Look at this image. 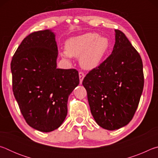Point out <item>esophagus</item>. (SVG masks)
<instances>
[{"label":"esophagus","instance_id":"34e87169","mask_svg":"<svg viewBox=\"0 0 158 158\" xmlns=\"http://www.w3.org/2000/svg\"><path fill=\"white\" fill-rule=\"evenodd\" d=\"M84 77H85V74H84V73H82V72H79V77L80 84H82L83 79H84Z\"/></svg>","mask_w":158,"mask_h":158}]
</instances>
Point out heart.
<instances>
[{"instance_id":"1","label":"heart","mask_w":158,"mask_h":158,"mask_svg":"<svg viewBox=\"0 0 158 158\" xmlns=\"http://www.w3.org/2000/svg\"><path fill=\"white\" fill-rule=\"evenodd\" d=\"M109 47L107 37L99 36L95 33H87L68 39L65 42V50L61 51L60 55L67 60L72 57L79 58L83 68L93 69L100 65Z\"/></svg>"}]
</instances>
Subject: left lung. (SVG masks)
<instances>
[{
  "label": "left lung",
  "mask_w": 158,
  "mask_h": 158,
  "mask_svg": "<svg viewBox=\"0 0 158 158\" xmlns=\"http://www.w3.org/2000/svg\"><path fill=\"white\" fill-rule=\"evenodd\" d=\"M143 83L140 55L123 32L115 30L111 55L82 82L98 125L115 130L129 123L137 109Z\"/></svg>",
  "instance_id": "1"
}]
</instances>
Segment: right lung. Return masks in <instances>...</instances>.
I'll return each mask as SVG.
<instances>
[{"label":"right lung","mask_w":158,"mask_h":158,"mask_svg":"<svg viewBox=\"0 0 158 158\" xmlns=\"http://www.w3.org/2000/svg\"><path fill=\"white\" fill-rule=\"evenodd\" d=\"M58 47L52 30L34 32L23 39L11 62L12 89L28 125L49 132L68 114L69 95L79 85L78 71L57 68Z\"/></svg>","instance_id":"obj_1"}]
</instances>
